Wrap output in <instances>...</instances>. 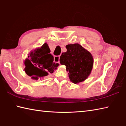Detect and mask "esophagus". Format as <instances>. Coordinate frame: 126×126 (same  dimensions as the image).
Returning a JSON list of instances; mask_svg holds the SVG:
<instances>
[{
	"label": "esophagus",
	"mask_w": 126,
	"mask_h": 126,
	"mask_svg": "<svg viewBox=\"0 0 126 126\" xmlns=\"http://www.w3.org/2000/svg\"><path fill=\"white\" fill-rule=\"evenodd\" d=\"M54 60L55 63H59L60 62V56H55L54 57Z\"/></svg>",
	"instance_id": "34e87169"
}]
</instances>
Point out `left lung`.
<instances>
[{"mask_svg": "<svg viewBox=\"0 0 126 126\" xmlns=\"http://www.w3.org/2000/svg\"><path fill=\"white\" fill-rule=\"evenodd\" d=\"M67 52L60 58L61 65H65L69 72L70 80L74 84L85 80L90 74L94 63L91 53L78 43L66 46Z\"/></svg>", "mask_w": 126, "mask_h": 126, "instance_id": "left-lung-1", "label": "left lung"}]
</instances>
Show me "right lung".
Instances as JSON below:
<instances>
[{"label":"right lung","mask_w":126,"mask_h":126,"mask_svg":"<svg viewBox=\"0 0 126 126\" xmlns=\"http://www.w3.org/2000/svg\"><path fill=\"white\" fill-rule=\"evenodd\" d=\"M50 52V49L46 43L41 47L30 52L28 59L24 61V71L28 76L37 80L54 72L59 64L54 62V57Z\"/></svg>","instance_id":"add662e5"}]
</instances>
